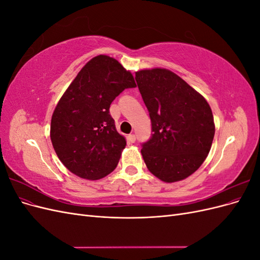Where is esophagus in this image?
I'll return each instance as SVG.
<instances>
[{
	"label": "esophagus",
	"instance_id": "34e87169",
	"mask_svg": "<svg viewBox=\"0 0 260 260\" xmlns=\"http://www.w3.org/2000/svg\"><path fill=\"white\" fill-rule=\"evenodd\" d=\"M127 139H128V141H129L130 143H135L136 142V136L135 135H129L127 137Z\"/></svg>",
	"mask_w": 260,
	"mask_h": 260
}]
</instances>
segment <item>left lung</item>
<instances>
[{
    "instance_id": "obj_1",
    "label": "left lung",
    "mask_w": 260,
    "mask_h": 260,
    "mask_svg": "<svg viewBox=\"0 0 260 260\" xmlns=\"http://www.w3.org/2000/svg\"><path fill=\"white\" fill-rule=\"evenodd\" d=\"M153 135L142 145L147 169L164 182L181 181L206 159L215 136L211 108L202 94L166 68L136 73Z\"/></svg>"
}]
</instances>
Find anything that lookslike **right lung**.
<instances>
[{
    "label": "right lung",
    "mask_w": 260,
    "mask_h": 260,
    "mask_svg": "<svg viewBox=\"0 0 260 260\" xmlns=\"http://www.w3.org/2000/svg\"><path fill=\"white\" fill-rule=\"evenodd\" d=\"M135 86L129 70L107 55L93 57L78 73L54 109L50 131L54 151L70 172L99 180L117 167L127 142L109 106Z\"/></svg>",
    "instance_id": "obj_1"
}]
</instances>
